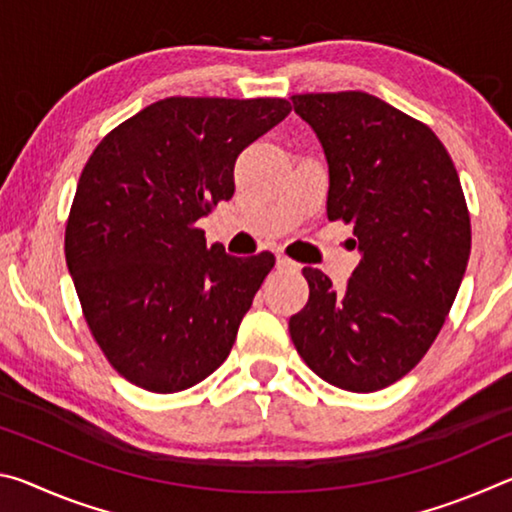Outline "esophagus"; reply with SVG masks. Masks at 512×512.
I'll return each instance as SVG.
<instances>
[{"mask_svg":"<svg viewBox=\"0 0 512 512\" xmlns=\"http://www.w3.org/2000/svg\"><path fill=\"white\" fill-rule=\"evenodd\" d=\"M277 268H284V271H298L300 264L293 262L287 255H277Z\"/></svg>","mask_w":512,"mask_h":512,"instance_id":"obj_1","label":"esophagus"}]
</instances>
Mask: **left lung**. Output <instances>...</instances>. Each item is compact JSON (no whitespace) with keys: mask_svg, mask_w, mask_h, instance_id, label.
Segmentation results:
<instances>
[{"mask_svg":"<svg viewBox=\"0 0 512 512\" xmlns=\"http://www.w3.org/2000/svg\"><path fill=\"white\" fill-rule=\"evenodd\" d=\"M291 101L325 151L327 219L352 223L361 255L343 291L302 268L309 300L291 341L327 384L381 391L418 366L461 287L472 246L461 180L429 126L372 94Z\"/></svg>","mask_w":512,"mask_h":512,"instance_id":"8db88e82","label":"left lung"}]
</instances>
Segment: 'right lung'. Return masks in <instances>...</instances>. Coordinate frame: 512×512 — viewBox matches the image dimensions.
<instances>
[{"label": "right lung", "mask_w": 512, "mask_h": 512, "mask_svg": "<svg viewBox=\"0 0 512 512\" xmlns=\"http://www.w3.org/2000/svg\"><path fill=\"white\" fill-rule=\"evenodd\" d=\"M289 112L287 99L171 97L90 155L65 259L94 341L131 384L178 393L228 359L275 257L207 248L196 221L230 201L239 153Z\"/></svg>", "instance_id": "right-lung-1"}]
</instances>
